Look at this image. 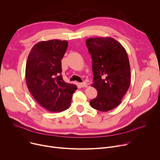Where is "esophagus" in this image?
Segmentation results:
<instances>
[{"label": "esophagus", "instance_id": "obj_1", "mask_svg": "<svg viewBox=\"0 0 160 160\" xmlns=\"http://www.w3.org/2000/svg\"><path fill=\"white\" fill-rule=\"evenodd\" d=\"M79 85H80V86L82 87V88H87L88 86V83L86 82H83L82 83H80Z\"/></svg>", "mask_w": 160, "mask_h": 160}]
</instances>
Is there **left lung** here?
<instances>
[{
  "instance_id": "left-lung-1",
  "label": "left lung",
  "mask_w": 160,
  "mask_h": 160,
  "mask_svg": "<svg viewBox=\"0 0 160 160\" xmlns=\"http://www.w3.org/2000/svg\"><path fill=\"white\" fill-rule=\"evenodd\" d=\"M92 58L93 83L98 95L90 101L92 108L109 111L120 103L131 83V68L127 53L111 37L90 38L86 41Z\"/></svg>"
}]
</instances>
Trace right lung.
Listing matches in <instances>:
<instances>
[{
	"label": "right lung",
	"mask_w": 160,
	"mask_h": 160,
	"mask_svg": "<svg viewBox=\"0 0 160 160\" xmlns=\"http://www.w3.org/2000/svg\"><path fill=\"white\" fill-rule=\"evenodd\" d=\"M66 40H50L38 42L32 48L26 66V80L35 100L50 112L68 109L76 85L62 78L61 60L68 48Z\"/></svg>",
	"instance_id": "add662e5"
}]
</instances>
